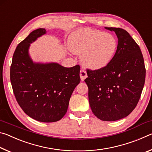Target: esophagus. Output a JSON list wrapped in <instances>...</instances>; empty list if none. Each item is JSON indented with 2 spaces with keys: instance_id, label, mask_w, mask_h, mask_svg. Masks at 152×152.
<instances>
[{
  "instance_id": "esophagus-1",
  "label": "esophagus",
  "mask_w": 152,
  "mask_h": 152,
  "mask_svg": "<svg viewBox=\"0 0 152 152\" xmlns=\"http://www.w3.org/2000/svg\"><path fill=\"white\" fill-rule=\"evenodd\" d=\"M80 76L81 80L84 81V79H85L87 77V73L85 70H81L80 72Z\"/></svg>"
}]
</instances>
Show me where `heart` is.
Returning <instances> with one entry per match:
<instances>
[{"label":"heart","instance_id":"1","mask_svg":"<svg viewBox=\"0 0 152 152\" xmlns=\"http://www.w3.org/2000/svg\"><path fill=\"white\" fill-rule=\"evenodd\" d=\"M68 45L72 52L81 56L82 65L92 70H101L109 65L117 49V40L113 35L91 29L72 33Z\"/></svg>","mask_w":152,"mask_h":152}]
</instances>
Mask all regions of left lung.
I'll list each match as a JSON object with an SVG mask.
<instances>
[{"label":"left lung","mask_w":152,"mask_h":152,"mask_svg":"<svg viewBox=\"0 0 152 152\" xmlns=\"http://www.w3.org/2000/svg\"><path fill=\"white\" fill-rule=\"evenodd\" d=\"M105 29L116 33L117 51L105 68L86 71L88 78L84 81L94 115L102 121H115L128 116L137 106L145 83V68L140 48L127 31Z\"/></svg>","instance_id":"8db88e82"}]
</instances>
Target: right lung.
<instances>
[{
  "label": "right lung",
  "instance_id": "obj_1",
  "mask_svg": "<svg viewBox=\"0 0 152 152\" xmlns=\"http://www.w3.org/2000/svg\"><path fill=\"white\" fill-rule=\"evenodd\" d=\"M45 33V29L34 30L19 43L12 57L10 78L23 110L38 121L51 123L66 113L71 95L80 81V67L33 63L28 52L30 43Z\"/></svg>",
  "mask_w": 152,
  "mask_h": 152
}]
</instances>
